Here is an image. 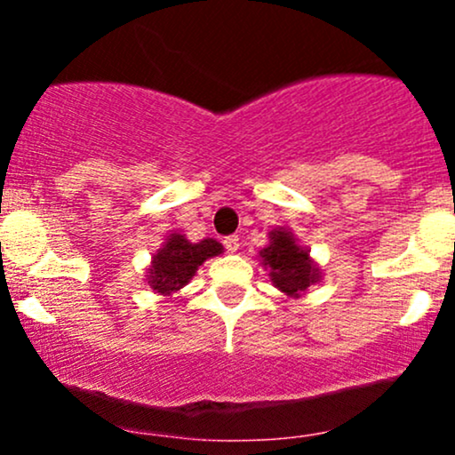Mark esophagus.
I'll return each instance as SVG.
<instances>
[{"label": "esophagus", "mask_w": 455, "mask_h": 455, "mask_svg": "<svg viewBox=\"0 0 455 455\" xmlns=\"http://www.w3.org/2000/svg\"><path fill=\"white\" fill-rule=\"evenodd\" d=\"M224 248H227V252H237L239 250V237L237 235H228V237H224Z\"/></svg>", "instance_id": "obj_1"}]
</instances>
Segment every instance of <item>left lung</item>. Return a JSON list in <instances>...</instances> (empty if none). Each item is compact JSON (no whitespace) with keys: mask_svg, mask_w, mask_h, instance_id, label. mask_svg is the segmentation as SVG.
<instances>
[{"mask_svg":"<svg viewBox=\"0 0 455 455\" xmlns=\"http://www.w3.org/2000/svg\"><path fill=\"white\" fill-rule=\"evenodd\" d=\"M260 259L265 267H269L275 289L289 297H299L321 280V269L286 228H274L269 233V245L260 250Z\"/></svg>","mask_w":455,"mask_h":455,"instance_id":"left-lung-1","label":"left lung"}]
</instances>
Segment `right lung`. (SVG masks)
I'll use <instances>...</instances> for the list:
<instances>
[{"label":"right lung","mask_w":455,"mask_h":455,"mask_svg":"<svg viewBox=\"0 0 455 455\" xmlns=\"http://www.w3.org/2000/svg\"><path fill=\"white\" fill-rule=\"evenodd\" d=\"M222 243H218L216 239H203V242L192 243L188 242L186 235L171 233L164 245L151 257L148 284L154 289V293L173 295L192 280L198 265L222 254Z\"/></svg>","instance_id":"1"}]
</instances>
